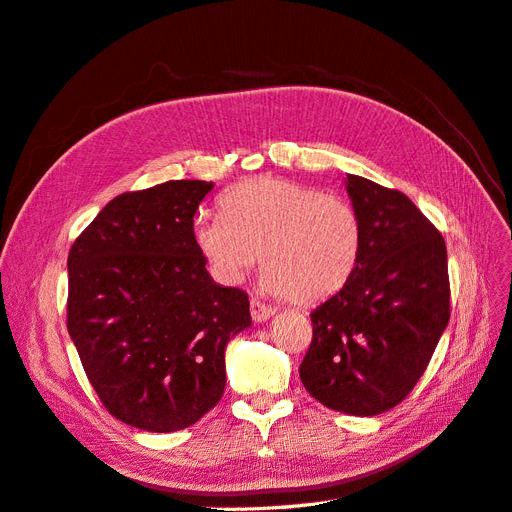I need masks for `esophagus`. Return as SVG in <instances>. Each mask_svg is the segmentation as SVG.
Segmentation results:
<instances>
[{
	"instance_id": "obj_1",
	"label": "esophagus",
	"mask_w": 512,
	"mask_h": 512,
	"mask_svg": "<svg viewBox=\"0 0 512 512\" xmlns=\"http://www.w3.org/2000/svg\"><path fill=\"white\" fill-rule=\"evenodd\" d=\"M250 312H252V320H254V322H265V320H269V318L275 314V307L269 305V303H265V301L256 299V297H252V301H250Z\"/></svg>"
}]
</instances>
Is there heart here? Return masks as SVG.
<instances>
[{
    "label": "heart",
    "instance_id": "b5f03b06",
    "mask_svg": "<svg viewBox=\"0 0 512 512\" xmlns=\"http://www.w3.org/2000/svg\"><path fill=\"white\" fill-rule=\"evenodd\" d=\"M222 218H198L194 243L224 282L260 260L265 286L292 303L312 305L342 290L359 267L363 226L342 196L280 177L232 185L220 198Z\"/></svg>",
    "mask_w": 512,
    "mask_h": 512
}]
</instances>
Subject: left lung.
I'll use <instances>...</instances> for the list:
<instances>
[{"mask_svg":"<svg viewBox=\"0 0 512 512\" xmlns=\"http://www.w3.org/2000/svg\"><path fill=\"white\" fill-rule=\"evenodd\" d=\"M346 188L363 226L359 267L309 314L299 376L322 406L374 416L410 395L451 318L446 243L399 190L356 175Z\"/></svg>","mask_w":512,"mask_h":512,"instance_id":"8db88e82","label":"left lung"}]
</instances>
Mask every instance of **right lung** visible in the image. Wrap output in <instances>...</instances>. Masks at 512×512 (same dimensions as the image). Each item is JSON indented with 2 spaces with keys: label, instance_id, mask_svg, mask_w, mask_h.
Wrapping results in <instances>:
<instances>
[{
  "label": "right lung",
  "instance_id": "1",
  "mask_svg": "<svg viewBox=\"0 0 512 512\" xmlns=\"http://www.w3.org/2000/svg\"><path fill=\"white\" fill-rule=\"evenodd\" d=\"M211 181H166L113 198L70 247L68 333L102 406L168 433L222 399L224 350L252 324L241 288L218 286L194 243Z\"/></svg>",
  "mask_w": 512,
  "mask_h": 512
}]
</instances>
